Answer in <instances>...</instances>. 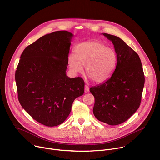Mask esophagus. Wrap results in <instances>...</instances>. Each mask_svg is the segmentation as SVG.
Wrapping results in <instances>:
<instances>
[{
    "label": "esophagus",
    "mask_w": 160,
    "mask_h": 160,
    "mask_svg": "<svg viewBox=\"0 0 160 160\" xmlns=\"http://www.w3.org/2000/svg\"><path fill=\"white\" fill-rule=\"evenodd\" d=\"M89 92V87L87 85H85V93H87Z\"/></svg>",
    "instance_id": "obj_1"
}]
</instances>
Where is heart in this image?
Listing matches in <instances>:
<instances>
[{
	"instance_id": "1",
	"label": "heart",
	"mask_w": 160,
	"mask_h": 160,
	"mask_svg": "<svg viewBox=\"0 0 160 160\" xmlns=\"http://www.w3.org/2000/svg\"><path fill=\"white\" fill-rule=\"evenodd\" d=\"M74 52L75 55H70L68 59L70 70L75 73H81L86 66V75L96 83L106 82L115 69L116 52L99 41L80 43L75 47Z\"/></svg>"
}]
</instances>
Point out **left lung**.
Returning <instances> with one entry per match:
<instances>
[{"mask_svg":"<svg viewBox=\"0 0 160 160\" xmlns=\"http://www.w3.org/2000/svg\"><path fill=\"white\" fill-rule=\"evenodd\" d=\"M117 55L115 72L104 83L90 88L95 98L93 113L99 121L117 125L139 108L145 78L139 55L119 37L102 33Z\"/></svg>","mask_w":160,"mask_h":160,"instance_id":"1","label":"left lung"}]
</instances>
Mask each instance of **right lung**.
I'll use <instances>...</instances> for the list:
<instances>
[{"label":"right lung","mask_w":160,"mask_h":160,"mask_svg":"<svg viewBox=\"0 0 160 160\" xmlns=\"http://www.w3.org/2000/svg\"><path fill=\"white\" fill-rule=\"evenodd\" d=\"M73 37L68 31H57L40 37L25 48L16 68L19 103L45 126L63 123L74 100L84 92L83 80L66 74Z\"/></svg>","instance_id":"right-lung-1"}]
</instances>
